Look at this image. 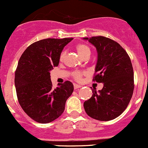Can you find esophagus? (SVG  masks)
<instances>
[{
	"label": "esophagus",
	"mask_w": 148,
	"mask_h": 148,
	"mask_svg": "<svg viewBox=\"0 0 148 148\" xmlns=\"http://www.w3.org/2000/svg\"><path fill=\"white\" fill-rule=\"evenodd\" d=\"M73 86H74V89H77V88H79L81 87V86H80V85L75 84V83L73 84Z\"/></svg>",
	"instance_id": "34e87169"
}]
</instances>
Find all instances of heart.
I'll list each match as a JSON object with an SVG mask.
<instances>
[{"mask_svg": "<svg viewBox=\"0 0 148 148\" xmlns=\"http://www.w3.org/2000/svg\"><path fill=\"white\" fill-rule=\"evenodd\" d=\"M75 49L77 50V52L78 53V55L83 58H88L90 56V53H91V49H90V48L87 45H85V44H78L75 47ZM65 55H66V52H61L60 55V62H62L64 60V59L65 58ZM85 74H86V73L83 72V71H74V72H73L72 75L73 77L75 80H77V81H81L83 75Z\"/></svg>", "mask_w": 148, "mask_h": 148, "instance_id": "1", "label": "heart"}]
</instances>
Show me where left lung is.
<instances>
[{
	"mask_svg": "<svg viewBox=\"0 0 148 148\" xmlns=\"http://www.w3.org/2000/svg\"><path fill=\"white\" fill-rule=\"evenodd\" d=\"M96 47L98 61L93 81L103 83L99 93L92 89L91 98L83 103L90 117L99 121L115 119L128 106L134 91V72L125 49L113 39L102 36L85 37Z\"/></svg>",
	"mask_w": 148,
	"mask_h": 148,
	"instance_id": "left-lung-1",
	"label": "left lung"
}]
</instances>
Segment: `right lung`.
<instances>
[{
  "mask_svg": "<svg viewBox=\"0 0 148 148\" xmlns=\"http://www.w3.org/2000/svg\"><path fill=\"white\" fill-rule=\"evenodd\" d=\"M73 38L45 39L29 45L21 55L15 72V86L20 106L35 122L49 123L65 110L73 91L71 81L52 88L50 71L59 64L63 47Z\"/></svg>",
  "mask_w": 148,
  "mask_h": 148,
  "instance_id": "1",
  "label": "right lung"
}]
</instances>
